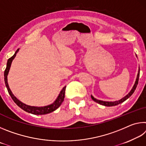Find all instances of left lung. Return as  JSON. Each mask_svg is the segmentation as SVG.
<instances>
[{"label": "left lung", "instance_id": "8db88e82", "mask_svg": "<svg viewBox=\"0 0 146 146\" xmlns=\"http://www.w3.org/2000/svg\"><path fill=\"white\" fill-rule=\"evenodd\" d=\"M139 76H140V68H138V75L137 76V79H136L135 83L134 86H133L132 90L130 91V92L128 93L127 95H125L124 97L122 98V99L117 100V101H115V102H107V101H102V100L96 99V98H94L92 95H91V98H92V99L95 101V102L98 103L99 104L105 106H117L118 104H120L124 102L125 100H126L128 98H129L131 96L133 95V93H134L135 90H136V88H137V85L138 83V79H139Z\"/></svg>", "mask_w": 146, "mask_h": 146}]
</instances>
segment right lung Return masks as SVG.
Returning <instances> with one entry per match:
<instances>
[{"label": "right lung", "mask_w": 146, "mask_h": 146, "mask_svg": "<svg viewBox=\"0 0 146 146\" xmlns=\"http://www.w3.org/2000/svg\"><path fill=\"white\" fill-rule=\"evenodd\" d=\"M19 50V49H17V50L15 51V53L14 55L12 56L11 58H9L8 59V62H7L6 68L4 71L5 84H6L7 90H8L9 95L11 96L12 99H13L15 103L16 104L19 106V107L21 108L22 110H23L24 111H25L29 113H31V114L46 115V114H48V113L54 111H55L56 109L59 108V106L61 105V104L62 103V102L64 101V97H65V90H66V86H64V87L62 88V90H61V91L60 92V94L58 95V97L56 98V99L55 100V102L51 104H50V105L43 106V107H35V106H31L26 105V104H24L23 102H21V101H20L19 99H17V98L15 97L13 94L12 93L11 91L10 90V89H9V88L8 83V77H7V76H8L9 69H10L12 61H13L15 57L16 54L18 53Z\"/></svg>", "instance_id": "add662e5"}]
</instances>
